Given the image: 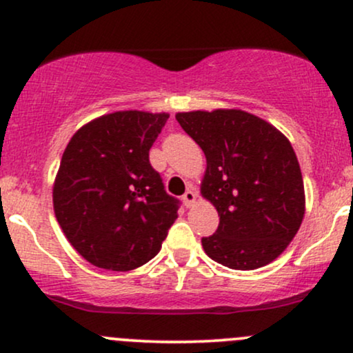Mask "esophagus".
<instances>
[{
  "label": "esophagus",
  "mask_w": 353,
  "mask_h": 353,
  "mask_svg": "<svg viewBox=\"0 0 353 353\" xmlns=\"http://www.w3.org/2000/svg\"><path fill=\"white\" fill-rule=\"evenodd\" d=\"M196 199H197V194H196V190H194L192 188L185 190L184 196H182V201H184L185 208H190V205H192L194 202H196Z\"/></svg>",
  "instance_id": "1"
}]
</instances>
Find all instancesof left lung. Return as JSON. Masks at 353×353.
Returning <instances> with one entry per match:
<instances>
[{
	"label": "left lung",
	"mask_w": 353,
	"mask_h": 353,
	"mask_svg": "<svg viewBox=\"0 0 353 353\" xmlns=\"http://www.w3.org/2000/svg\"><path fill=\"white\" fill-rule=\"evenodd\" d=\"M176 119L208 161L201 194L217 209L219 228L202 237L205 254L236 270L270 264L305 214L292 144L272 124L241 109L177 112Z\"/></svg>",
	"instance_id": "left-lung-1"
}]
</instances>
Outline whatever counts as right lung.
<instances>
[{
    "label": "right lung",
    "mask_w": 353,
    "mask_h": 353,
    "mask_svg": "<svg viewBox=\"0 0 353 353\" xmlns=\"http://www.w3.org/2000/svg\"><path fill=\"white\" fill-rule=\"evenodd\" d=\"M165 112L117 111L71 137L52 188L64 236L101 269L125 272L156 257L179 201L149 163Z\"/></svg>",
    "instance_id": "obj_1"
}]
</instances>
